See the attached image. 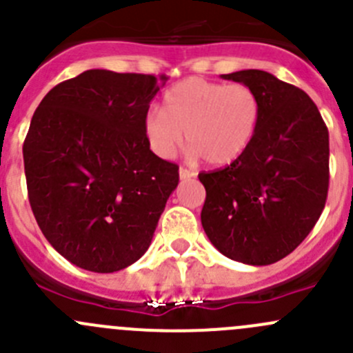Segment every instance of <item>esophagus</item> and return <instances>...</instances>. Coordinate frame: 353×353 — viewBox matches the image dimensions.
Instances as JSON below:
<instances>
[{"label": "esophagus", "mask_w": 353, "mask_h": 353, "mask_svg": "<svg viewBox=\"0 0 353 353\" xmlns=\"http://www.w3.org/2000/svg\"><path fill=\"white\" fill-rule=\"evenodd\" d=\"M194 176H196V172H194V170L184 169V167H181V169H179L181 179H191V177H194Z\"/></svg>", "instance_id": "1"}]
</instances>
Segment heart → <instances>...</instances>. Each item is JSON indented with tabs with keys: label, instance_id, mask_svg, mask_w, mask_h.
Listing matches in <instances>:
<instances>
[{
	"label": "heart",
	"instance_id": "obj_1",
	"mask_svg": "<svg viewBox=\"0 0 353 353\" xmlns=\"http://www.w3.org/2000/svg\"><path fill=\"white\" fill-rule=\"evenodd\" d=\"M261 116L258 95L245 85H225L188 78L163 97V109L150 108L143 117L148 147L160 159H170L184 141L190 155L212 165H227L244 154Z\"/></svg>",
	"mask_w": 353,
	"mask_h": 353
}]
</instances>
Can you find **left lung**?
<instances>
[{
  "label": "left lung",
  "mask_w": 353,
  "mask_h": 353,
  "mask_svg": "<svg viewBox=\"0 0 353 353\" xmlns=\"http://www.w3.org/2000/svg\"><path fill=\"white\" fill-rule=\"evenodd\" d=\"M254 90L261 105L248 150L223 169L199 174L201 225L223 256L265 266L290 254L325 208L330 137L307 94L268 71L220 74Z\"/></svg>",
  "instance_id": "8db88e82"
}]
</instances>
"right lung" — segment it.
Here are the masks:
<instances>
[{"mask_svg": "<svg viewBox=\"0 0 353 353\" xmlns=\"http://www.w3.org/2000/svg\"><path fill=\"white\" fill-rule=\"evenodd\" d=\"M160 81L87 70L49 90L32 116L28 201L49 244L78 268L112 273L138 261L177 188L179 167L143 134Z\"/></svg>", "mask_w": 353, "mask_h": 353, "instance_id": "add662e5", "label": "right lung"}]
</instances>
